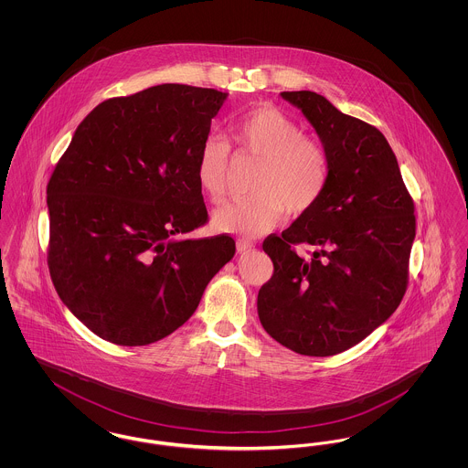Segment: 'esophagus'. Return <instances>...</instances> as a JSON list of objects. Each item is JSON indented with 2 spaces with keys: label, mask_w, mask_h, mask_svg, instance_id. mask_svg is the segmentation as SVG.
<instances>
[{
  "label": "esophagus",
  "mask_w": 468,
  "mask_h": 468,
  "mask_svg": "<svg viewBox=\"0 0 468 468\" xmlns=\"http://www.w3.org/2000/svg\"><path fill=\"white\" fill-rule=\"evenodd\" d=\"M252 249H254V244H252V242H247V240H237V250H239L240 254L249 252V250H252Z\"/></svg>",
  "instance_id": "1"
}]
</instances>
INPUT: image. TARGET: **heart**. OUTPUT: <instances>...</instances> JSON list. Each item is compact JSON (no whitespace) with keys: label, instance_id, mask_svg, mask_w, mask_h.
<instances>
[{"label":"heart","instance_id":"heart-1","mask_svg":"<svg viewBox=\"0 0 468 468\" xmlns=\"http://www.w3.org/2000/svg\"><path fill=\"white\" fill-rule=\"evenodd\" d=\"M231 140L240 154L258 159L260 166L250 182L254 195L218 208L212 216L216 229L256 237L277 226L286 212H309L323 197L328 182L326 153L284 112L273 107L247 112L233 122ZM228 157L223 138L210 134L201 142L197 182L214 203L226 193Z\"/></svg>","mask_w":468,"mask_h":468}]
</instances>
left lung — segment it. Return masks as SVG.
<instances>
[{
  "instance_id": "1",
  "label": "left lung",
  "mask_w": 468,
  "mask_h": 468,
  "mask_svg": "<svg viewBox=\"0 0 468 468\" xmlns=\"http://www.w3.org/2000/svg\"><path fill=\"white\" fill-rule=\"evenodd\" d=\"M328 157L323 197L263 250L273 275L258 292L267 334L305 356H334L378 328L407 290L416 237L414 201L378 128L312 90H284ZM312 244V259L293 245Z\"/></svg>"
}]
</instances>
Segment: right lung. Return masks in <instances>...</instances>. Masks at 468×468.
Instances as JSON below:
<instances>
[{
  "label": "right lung",
  "instance_id": "obj_1",
  "mask_svg": "<svg viewBox=\"0 0 468 468\" xmlns=\"http://www.w3.org/2000/svg\"><path fill=\"white\" fill-rule=\"evenodd\" d=\"M228 92L161 84L100 103L47 186L48 270L71 314L117 346H147L197 311L235 256L207 223L197 157Z\"/></svg>",
  "mask_w": 468,
  "mask_h": 468
}]
</instances>
